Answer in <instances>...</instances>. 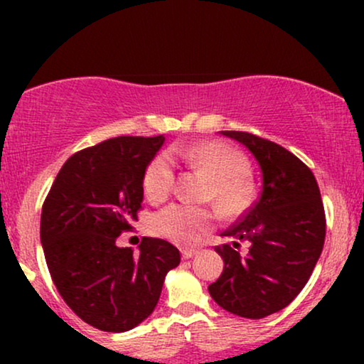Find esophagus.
Here are the masks:
<instances>
[{
    "instance_id": "esophagus-1",
    "label": "esophagus",
    "mask_w": 364,
    "mask_h": 364,
    "mask_svg": "<svg viewBox=\"0 0 364 364\" xmlns=\"http://www.w3.org/2000/svg\"><path fill=\"white\" fill-rule=\"evenodd\" d=\"M193 255H196V250H193V248H183L181 250V257L185 258V260H188V258H191V257H193Z\"/></svg>"
}]
</instances>
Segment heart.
<instances>
[{
  "label": "heart",
  "instance_id": "heart-1",
  "mask_svg": "<svg viewBox=\"0 0 364 364\" xmlns=\"http://www.w3.org/2000/svg\"><path fill=\"white\" fill-rule=\"evenodd\" d=\"M173 154L186 159L212 178V195L224 214L240 215L252 200L248 181V161L235 147L224 141H202L191 147H176ZM174 186V161L168 152L157 154L144 173V191L150 202H162ZM215 220L210 208L173 203L152 219L154 235L176 245H193Z\"/></svg>",
  "mask_w": 364,
  "mask_h": 364
}]
</instances>
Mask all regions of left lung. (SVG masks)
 <instances>
[{"label": "left lung", "mask_w": 364, "mask_h": 364, "mask_svg": "<svg viewBox=\"0 0 364 364\" xmlns=\"http://www.w3.org/2000/svg\"><path fill=\"white\" fill-rule=\"evenodd\" d=\"M243 144L262 169L260 198L223 236L232 245L215 246L224 272L208 292L225 311L265 318L301 292L325 243L323 202L311 169L274 141L246 132H220ZM248 240L249 253L237 252Z\"/></svg>", "instance_id": "1"}]
</instances>
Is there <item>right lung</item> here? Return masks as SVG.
<instances>
[{
  "instance_id": "1",
  "label": "right lung",
  "mask_w": 364,
  "mask_h": 364,
  "mask_svg": "<svg viewBox=\"0 0 364 364\" xmlns=\"http://www.w3.org/2000/svg\"><path fill=\"white\" fill-rule=\"evenodd\" d=\"M164 136H116L73 154L54 179L41 215V243L58 292L85 323L127 332L154 311L176 246L144 237L118 248L144 200V173Z\"/></svg>"
}]
</instances>
